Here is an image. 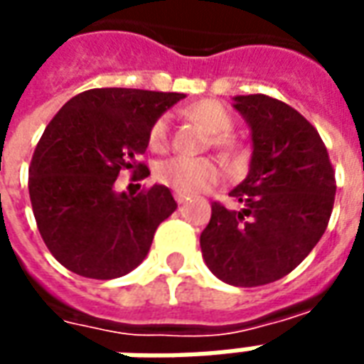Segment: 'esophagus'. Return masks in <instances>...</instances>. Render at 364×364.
Listing matches in <instances>:
<instances>
[{"instance_id":"obj_1","label":"esophagus","mask_w":364,"mask_h":364,"mask_svg":"<svg viewBox=\"0 0 364 364\" xmlns=\"http://www.w3.org/2000/svg\"><path fill=\"white\" fill-rule=\"evenodd\" d=\"M175 200H177V203H179V204H183V203H187V200H189V196H185V195H179V193H175Z\"/></svg>"}]
</instances>
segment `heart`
Segmentation results:
<instances>
[{
  "label": "heart",
  "instance_id": "1",
  "mask_svg": "<svg viewBox=\"0 0 364 364\" xmlns=\"http://www.w3.org/2000/svg\"><path fill=\"white\" fill-rule=\"evenodd\" d=\"M183 115L196 123L208 133L210 146L216 148L223 160L230 164H241L247 156L245 144L231 136L233 131V117L225 107L216 100H200L183 109ZM146 144L152 152H164L169 144V121L161 115L150 125L146 133ZM222 175V168L212 158H171L161 161L156 168V179L175 193L185 196L198 195L210 191Z\"/></svg>",
  "mask_w": 364,
  "mask_h": 364
}]
</instances>
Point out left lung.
<instances>
[{
    "label": "left lung",
    "instance_id": "obj_1",
    "mask_svg": "<svg viewBox=\"0 0 364 364\" xmlns=\"http://www.w3.org/2000/svg\"><path fill=\"white\" fill-rule=\"evenodd\" d=\"M233 100L250 127V169L230 193L239 208L212 203L200 249L222 282L257 287L295 270L324 235L336 173L318 131L297 109L264 94Z\"/></svg>",
    "mask_w": 364,
    "mask_h": 364
}]
</instances>
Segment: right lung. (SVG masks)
I'll list each match as a JSON object with an SVG mask.
<instances>
[{
  "mask_svg": "<svg viewBox=\"0 0 364 364\" xmlns=\"http://www.w3.org/2000/svg\"><path fill=\"white\" fill-rule=\"evenodd\" d=\"M179 92L92 88L59 109L36 144L28 168L32 212L59 264L82 278L114 279L141 264L154 233L177 203L154 185L117 195L121 169L148 177L141 154L146 133ZM139 173V176H134Z\"/></svg>",
  "mask_w": 364,
  "mask_h": 364,
  "instance_id": "1",
  "label": "right lung"
}]
</instances>
